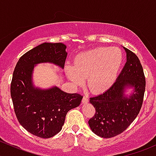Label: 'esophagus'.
<instances>
[{
  "mask_svg": "<svg viewBox=\"0 0 156 156\" xmlns=\"http://www.w3.org/2000/svg\"><path fill=\"white\" fill-rule=\"evenodd\" d=\"M88 102H89V99H88V97L87 96H84V97H83L82 99V103H87Z\"/></svg>",
  "mask_w": 156,
  "mask_h": 156,
  "instance_id": "1",
  "label": "esophagus"
}]
</instances>
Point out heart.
Returning a JSON list of instances; mask_svg holds the SVG:
<instances>
[{"mask_svg":"<svg viewBox=\"0 0 156 156\" xmlns=\"http://www.w3.org/2000/svg\"><path fill=\"white\" fill-rule=\"evenodd\" d=\"M123 62V54L117 48L100 47L82 52L74 58L73 66H66L67 75L75 85L87 78V85L94 92L106 90L115 81Z\"/></svg>","mask_w":156,"mask_h":156,"instance_id":"1","label":"heart"}]
</instances>
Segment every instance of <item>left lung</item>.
Returning <instances> with one entry per match:
<instances>
[{"instance_id": "obj_1", "label": "left lung", "mask_w": 156, "mask_h": 156, "mask_svg": "<svg viewBox=\"0 0 156 156\" xmlns=\"http://www.w3.org/2000/svg\"><path fill=\"white\" fill-rule=\"evenodd\" d=\"M127 62L115 82L103 94L90 98L96 112L88 121L91 130L103 138L120 134L130 126L139 114L144 101L146 78L136 55L128 49ZM127 88L133 93L127 96Z\"/></svg>"}]
</instances>
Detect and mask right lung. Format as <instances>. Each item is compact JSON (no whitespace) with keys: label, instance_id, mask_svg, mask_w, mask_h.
<instances>
[{"label":"right lung","instance_id":"1","mask_svg":"<svg viewBox=\"0 0 156 156\" xmlns=\"http://www.w3.org/2000/svg\"><path fill=\"white\" fill-rule=\"evenodd\" d=\"M62 43H43L21 56L10 85L14 112L20 125L31 134L50 138L59 133L67 112L78 106L83 96L68 94L59 87H34L32 73L35 65L50 62L64 68L67 53Z\"/></svg>","mask_w":156,"mask_h":156}]
</instances>
